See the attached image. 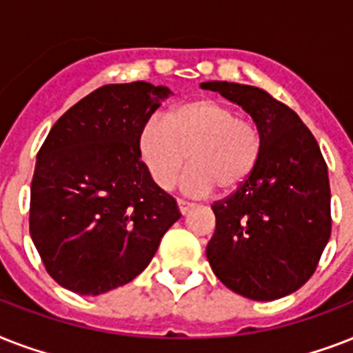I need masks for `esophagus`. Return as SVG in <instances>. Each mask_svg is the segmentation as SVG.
Wrapping results in <instances>:
<instances>
[{
	"label": "esophagus",
	"instance_id": "esophagus-1",
	"mask_svg": "<svg viewBox=\"0 0 353 353\" xmlns=\"http://www.w3.org/2000/svg\"><path fill=\"white\" fill-rule=\"evenodd\" d=\"M177 207H179V212H181V214H187L188 210L192 209L194 205L188 203V201H185V199H177Z\"/></svg>",
	"mask_w": 353,
	"mask_h": 353
}]
</instances>
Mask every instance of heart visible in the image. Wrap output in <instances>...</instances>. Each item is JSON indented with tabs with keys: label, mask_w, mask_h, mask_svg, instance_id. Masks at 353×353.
<instances>
[{
	"label": "heart",
	"mask_w": 353,
	"mask_h": 353,
	"mask_svg": "<svg viewBox=\"0 0 353 353\" xmlns=\"http://www.w3.org/2000/svg\"><path fill=\"white\" fill-rule=\"evenodd\" d=\"M262 146L256 122L216 99L179 104L165 119H148L139 133V155L152 181L170 188L188 159L183 190L194 196L238 190L256 168Z\"/></svg>",
	"instance_id": "heart-1"
}]
</instances>
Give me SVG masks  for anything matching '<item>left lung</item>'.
<instances>
[{"label": "left lung", "mask_w": 353, "mask_h": 353, "mask_svg": "<svg viewBox=\"0 0 353 353\" xmlns=\"http://www.w3.org/2000/svg\"><path fill=\"white\" fill-rule=\"evenodd\" d=\"M201 88L243 108L263 135L251 177L212 205L207 260L238 295L276 301L312 279L330 240L328 166L301 117L268 91L216 80Z\"/></svg>", "instance_id": "8db88e82"}]
</instances>
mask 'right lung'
<instances>
[{
  "mask_svg": "<svg viewBox=\"0 0 353 353\" xmlns=\"http://www.w3.org/2000/svg\"><path fill=\"white\" fill-rule=\"evenodd\" d=\"M172 91L102 85L54 122L30 183V238L58 284L102 295L143 273L179 218L139 155L144 122Z\"/></svg>",
  "mask_w": 353,
  "mask_h": 353,
  "instance_id": "obj_1",
  "label": "right lung"
}]
</instances>
